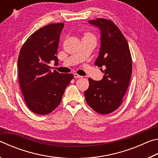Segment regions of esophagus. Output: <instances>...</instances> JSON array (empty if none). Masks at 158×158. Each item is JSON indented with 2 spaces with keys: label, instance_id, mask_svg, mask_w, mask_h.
Masks as SVG:
<instances>
[{
  "label": "esophagus",
  "instance_id": "esophagus-1",
  "mask_svg": "<svg viewBox=\"0 0 158 158\" xmlns=\"http://www.w3.org/2000/svg\"><path fill=\"white\" fill-rule=\"evenodd\" d=\"M74 78H76V79H78V78H82V76L79 75V74H77V73H74Z\"/></svg>",
  "mask_w": 158,
  "mask_h": 158
}]
</instances>
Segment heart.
Masks as SVG:
<instances>
[{
	"mask_svg": "<svg viewBox=\"0 0 158 158\" xmlns=\"http://www.w3.org/2000/svg\"><path fill=\"white\" fill-rule=\"evenodd\" d=\"M84 37H94V36L93 35V34L89 33V32H86V33H84Z\"/></svg>",
	"mask_w": 158,
	"mask_h": 158,
	"instance_id": "heart-1",
	"label": "heart"
}]
</instances>
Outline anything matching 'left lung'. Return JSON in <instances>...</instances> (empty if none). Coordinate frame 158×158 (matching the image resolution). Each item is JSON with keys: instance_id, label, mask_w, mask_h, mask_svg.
Listing matches in <instances>:
<instances>
[{"instance_id": "left-lung-1", "label": "left lung", "mask_w": 158, "mask_h": 158, "mask_svg": "<svg viewBox=\"0 0 158 158\" xmlns=\"http://www.w3.org/2000/svg\"><path fill=\"white\" fill-rule=\"evenodd\" d=\"M89 22L100 30V49L95 65L105 74L100 81L89 78L84 92L88 105L100 114H108L119 107L130 84L132 62L127 40L111 20L98 18Z\"/></svg>"}]
</instances>
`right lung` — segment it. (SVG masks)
Segmentation results:
<instances>
[{
	"mask_svg": "<svg viewBox=\"0 0 158 158\" xmlns=\"http://www.w3.org/2000/svg\"><path fill=\"white\" fill-rule=\"evenodd\" d=\"M63 23H51L38 29L23 44L19 55V81L24 100L35 114L46 115L59 105L73 74L51 70L56 56Z\"/></svg>",
	"mask_w": 158,
	"mask_h": 158,
	"instance_id": "obj_1",
	"label": "right lung"
}]
</instances>
